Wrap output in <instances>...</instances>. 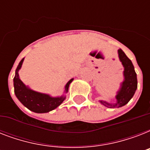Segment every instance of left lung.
<instances>
[{
    "mask_svg": "<svg viewBox=\"0 0 150 150\" xmlns=\"http://www.w3.org/2000/svg\"><path fill=\"white\" fill-rule=\"evenodd\" d=\"M118 55L120 61H121L125 68L124 71L125 80L121 84V89L117 92V95L116 96V103H110L103 100H100V103L108 108L121 107L127 104L129 102V100L132 98L135 90L137 89V76L132 62L126 56V54L121 49L118 50Z\"/></svg>",
    "mask_w": 150,
    "mask_h": 150,
    "instance_id": "8db88e82",
    "label": "left lung"
}]
</instances>
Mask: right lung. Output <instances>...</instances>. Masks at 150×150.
<instances>
[{"instance_id":"1","label":"right lung","mask_w":150,"mask_h":150,"mask_svg":"<svg viewBox=\"0 0 150 150\" xmlns=\"http://www.w3.org/2000/svg\"><path fill=\"white\" fill-rule=\"evenodd\" d=\"M24 58L22 59L18 65L15 75L14 78V88H15V93L19 101L24 105L25 107L32 111L36 113H47L50 110H53L62 103L65 97H50L47 94L37 93L33 90H31L23 84L18 76V71L22 67V62ZM73 79L68 81L65 86V92L68 90L69 85L72 82Z\"/></svg>"}]
</instances>
